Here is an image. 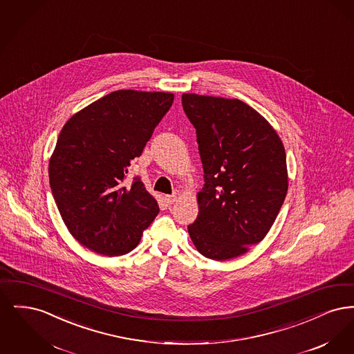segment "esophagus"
I'll list each match as a JSON object with an SVG mask.
<instances>
[{
  "label": "esophagus",
  "instance_id": "1",
  "mask_svg": "<svg viewBox=\"0 0 354 354\" xmlns=\"http://www.w3.org/2000/svg\"><path fill=\"white\" fill-rule=\"evenodd\" d=\"M165 202L167 203L169 205L174 204V203L176 202V195H166L165 196Z\"/></svg>",
  "mask_w": 354,
  "mask_h": 354
}]
</instances>
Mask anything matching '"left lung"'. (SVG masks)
Segmentation results:
<instances>
[{
    "label": "left lung",
    "instance_id": "obj_1",
    "mask_svg": "<svg viewBox=\"0 0 354 354\" xmlns=\"http://www.w3.org/2000/svg\"><path fill=\"white\" fill-rule=\"evenodd\" d=\"M182 104L204 171L199 214L188 234L203 256L228 260L260 243L277 218L288 191L286 150L243 101L183 94Z\"/></svg>",
    "mask_w": 354,
    "mask_h": 354
}]
</instances>
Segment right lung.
Wrapping results in <instances>:
<instances>
[{
    "instance_id": "add662e5",
    "label": "right lung",
    "mask_w": 354,
    "mask_h": 354,
    "mask_svg": "<svg viewBox=\"0 0 354 354\" xmlns=\"http://www.w3.org/2000/svg\"><path fill=\"white\" fill-rule=\"evenodd\" d=\"M174 102L171 93L118 90L68 119L49 163L51 194L70 234L104 256L133 251L159 214L139 176L124 185Z\"/></svg>"
}]
</instances>
